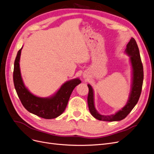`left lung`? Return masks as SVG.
I'll use <instances>...</instances> for the list:
<instances>
[{
  "mask_svg": "<svg viewBox=\"0 0 154 154\" xmlns=\"http://www.w3.org/2000/svg\"><path fill=\"white\" fill-rule=\"evenodd\" d=\"M125 53L130 56L132 67V84L129 99L125 107L114 114L102 115L97 112L94 104V93L93 88L88 85L89 89L88 95V105L91 114L98 120L104 121H119L125 119L137 103L142 89L143 81V67L140 58L139 48L133 38L126 45Z\"/></svg>",
  "mask_w": 154,
  "mask_h": 154,
  "instance_id": "left-lung-1",
  "label": "left lung"
}]
</instances>
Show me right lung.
Returning <instances> with one entry per match:
<instances>
[{
    "label": "right lung",
    "instance_id": "add662e5",
    "mask_svg": "<svg viewBox=\"0 0 154 154\" xmlns=\"http://www.w3.org/2000/svg\"><path fill=\"white\" fill-rule=\"evenodd\" d=\"M22 48L17 52L13 72L14 87L18 97L28 112L47 119L57 118L64 111L72 90L81 83V80L75 78L66 82L51 97L42 98L35 96L25 87L21 77L20 60Z\"/></svg>",
    "mask_w": 154,
    "mask_h": 154
}]
</instances>
